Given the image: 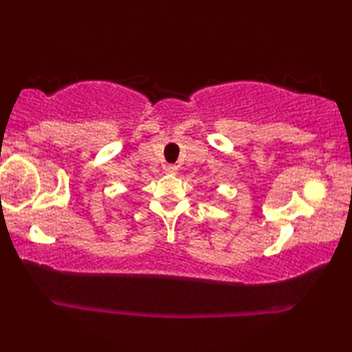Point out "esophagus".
Masks as SVG:
<instances>
[{
  "label": "esophagus",
  "mask_w": 352,
  "mask_h": 352,
  "mask_svg": "<svg viewBox=\"0 0 352 352\" xmlns=\"http://www.w3.org/2000/svg\"><path fill=\"white\" fill-rule=\"evenodd\" d=\"M165 170H166V173H171V175H175V173L177 171V166L176 165H166Z\"/></svg>",
  "instance_id": "esophagus-1"
}]
</instances>
